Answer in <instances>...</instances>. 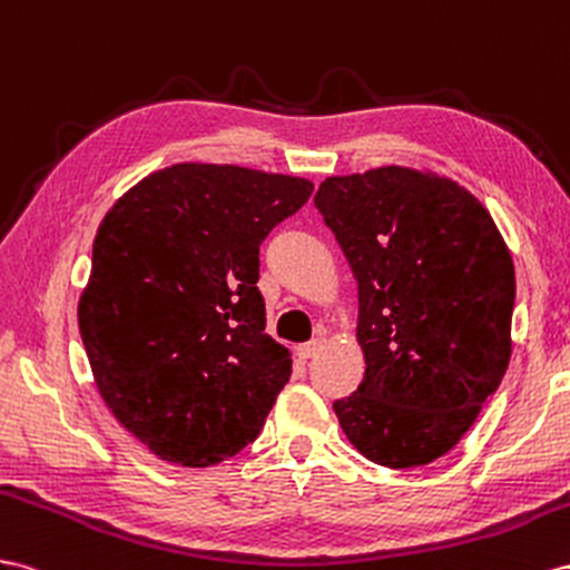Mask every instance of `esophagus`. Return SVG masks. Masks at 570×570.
I'll return each instance as SVG.
<instances>
[{
  "label": "esophagus",
  "mask_w": 570,
  "mask_h": 570,
  "mask_svg": "<svg viewBox=\"0 0 570 570\" xmlns=\"http://www.w3.org/2000/svg\"><path fill=\"white\" fill-rule=\"evenodd\" d=\"M323 346H325V337H323V334H317L315 340H311V342H305V344L298 346V356H301V358H313V356L320 354V348H323Z\"/></svg>",
  "instance_id": "1"
}]
</instances>
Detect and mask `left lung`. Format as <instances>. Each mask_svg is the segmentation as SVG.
<instances>
[{"label":"left lung","instance_id":"obj_1","mask_svg":"<svg viewBox=\"0 0 570 570\" xmlns=\"http://www.w3.org/2000/svg\"><path fill=\"white\" fill-rule=\"evenodd\" d=\"M315 207L358 282L366 375L334 414L375 464L443 458L510 361L515 267L464 187L402 166L327 178Z\"/></svg>","mask_w":570,"mask_h":570}]
</instances>
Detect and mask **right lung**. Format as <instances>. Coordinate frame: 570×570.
<instances>
[{"label":"right lung","instance_id":"right-lung-1","mask_svg":"<svg viewBox=\"0 0 570 570\" xmlns=\"http://www.w3.org/2000/svg\"><path fill=\"white\" fill-rule=\"evenodd\" d=\"M311 195L291 175L178 164L100 222L81 340L100 397L156 458L209 466L265 426L291 354L265 332L259 245Z\"/></svg>","mask_w":570,"mask_h":570}]
</instances>
